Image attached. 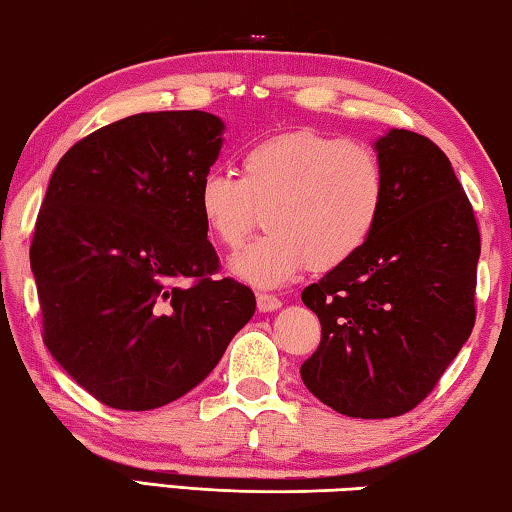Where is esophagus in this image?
I'll return each instance as SVG.
<instances>
[{
	"label": "esophagus",
	"mask_w": 512,
	"mask_h": 512,
	"mask_svg": "<svg viewBox=\"0 0 512 512\" xmlns=\"http://www.w3.org/2000/svg\"><path fill=\"white\" fill-rule=\"evenodd\" d=\"M282 307V302L277 296H271V293H257V309L262 314H268V311H277Z\"/></svg>",
	"instance_id": "1"
}]
</instances>
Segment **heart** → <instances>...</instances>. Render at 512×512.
Here are the masks:
<instances>
[{"mask_svg":"<svg viewBox=\"0 0 512 512\" xmlns=\"http://www.w3.org/2000/svg\"><path fill=\"white\" fill-rule=\"evenodd\" d=\"M386 173L368 146L318 131L266 137L244 151L239 178L210 171L198 180L196 210L207 235L237 250L264 212L266 235L232 259L230 271L277 287L300 268L332 271L377 230Z\"/></svg>","mask_w":512,"mask_h":512,"instance_id":"b5f03b06","label":"heart"}]
</instances>
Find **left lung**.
I'll use <instances>...</instances> for the list:
<instances>
[{
    "label": "left lung",
    "mask_w": 512,
    "mask_h": 512,
    "mask_svg": "<svg viewBox=\"0 0 512 512\" xmlns=\"http://www.w3.org/2000/svg\"><path fill=\"white\" fill-rule=\"evenodd\" d=\"M375 151L386 173L377 230L302 291L323 332L300 377L363 420L395 418L433 391L472 334L481 255L472 205L436 144L391 128Z\"/></svg>",
    "instance_id": "1"
}]
</instances>
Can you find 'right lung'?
I'll return each mask as SVG.
<instances>
[{"instance_id":"1","label":"right lung","mask_w":512,"mask_h":512,"mask_svg":"<svg viewBox=\"0 0 512 512\" xmlns=\"http://www.w3.org/2000/svg\"><path fill=\"white\" fill-rule=\"evenodd\" d=\"M223 121L142 112L76 142L51 173L31 241L42 339L112 409L151 411L210 375L255 314V293L216 280L196 187Z\"/></svg>"}]
</instances>
